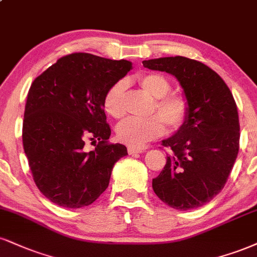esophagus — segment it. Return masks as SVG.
<instances>
[{"label":"esophagus","mask_w":257,"mask_h":257,"mask_svg":"<svg viewBox=\"0 0 257 257\" xmlns=\"http://www.w3.org/2000/svg\"><path fill=\"white\" fill-rule=\"evenodd\" d=\"M144 151H142V148H134V147H128V153L133 156V154H139V153H142Z\"/></svg>","instance_id":"obj_1"}]
</instances>
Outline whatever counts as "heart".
Listing matches in <instances>:
<instances>
[{
	"label": "heart",
	"instance_id": "heart-1",
	"mask_svg": "<svg viewBox=\"0 0 257 257\" xmlns=\"http://www.w3.org/2000/svg\"><path fill=\"white\" fill-rule=\"evenodd\" d=\"M139 85L148 95L154 99L151 112L156 115L148 118H126L116 128L117 139L134 148L144 147L147 142L162 137L165 124L170 131L181 129L190 113V105L185 95L170 93L171 85L160 74H145L139 76ZM126 82L119 80L111 85L103 97V109L112 118L124 116V97Z\"/></svg>",
	"mask_w": 257,
	"mask_h": 257
}]
</instances>
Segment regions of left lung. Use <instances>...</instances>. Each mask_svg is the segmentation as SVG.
Masks as SVG:
<instances>
[{"mask_svg": "<svg viewBox=\"0 0 257 257\" xmlns=\"http://www.w3.org/2000/svg\"><path fill=\"white\" fill-rule=\"evenodd\" d=\"M142 64L174 75L190 105L187 123L163 140L172 152L153 178V190L172 208H197L220 193L236 162L240 135L236 101L224 80L199 61L175 56Z\"/></svg>", "mask_w": 257, "mask_h": 257, "instance_id": "1", "label": "left lung"}]
</instances>
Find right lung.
<instances>
[{
    "label": "right lung",
    "mask_w": 257,
    "mask_h": 257,
    "mask_svg": "<svg viewBox=\"0 0 257 257\" xmlns=\"http://www.w3.org/2000/svg\"><path fill=\"white\" fill-rule=\"evenodd\" d=\"M132 62L86 52L67 55L31 85L25 105L23 145L33 181L57 206L80 208L105 189L126 147L107 142L111 135L103 97L126 75ZM98 141L93 151L84 142Z\"/></svg>",
    "instance_id": "add662e5"
}]
</instances>
